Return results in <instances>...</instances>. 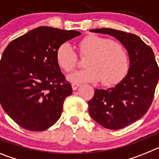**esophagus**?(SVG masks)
Returning <instances> with one entry per match:
<instances>
[{"label": "esophagus", "mask_w": 159, "mask_h": 159, "mask_svg": "<svg viewBox=\"0 0 159 159\" xmlns=\"http://www.w3.org/2000/svg\"><path fill=\"white\" fill-rule=\"evenodd\" d=\"M80 86V84H75V83H73V84H71V88H72L73 91H75V90H77V88H78Z\"/></svg>", "instance_id": "obj_1"}]
</instances>
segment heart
I'll use <instances>...</instances> for the list:
<instances>
[{"label": "heart", "instance_id": "1", "mask_svg": "<svg viewBox=\"0 0 159 159\" xmlns=\"http://www.w3.org/2000/svg\"><path fill=\"white\" fill-rule=\"evenodd\" d=\"M81 55L88 56L85 68L67 75L72 83L96 82L99 80L105 85L119 82L126 75L129 67L128 55L125 48L107 38L96 35L85 37L80 43ZM57 59L60 67L70 71L75 67L77 56L69 43L65 42L58 48Z\"/></svg>", "mask_w": 159, "mask_h": 159}]
</instances>
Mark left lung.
<instances>
[{
  "instance_id": "8db88e82",
  "label": "left lung",
  "mask_w": 159,
  "mask_h": 159,
  "mask_svg": "<svg viewBox=\"0 0 159 159\" xmlns=\"http://www.w3.org/2000/svg\"><path fill=\"white\" fill-rule=\"evenodd\" d=\"M119 40L129 57L127 75L115 87L95 89L88 101L89 115L105 128L119 130L141 119L148 111L158 81L159 69L150 46L132 33L112 29H91Z\"/></svg>"
}]
</instances>
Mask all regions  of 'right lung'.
<instances>
[{"label": "right lung", "instance_id": "obj_1", "mask_svg": "<svg viewBox=\"0 0 159 159\" xmlns=\"http://www.w3.org/2000/svg\"><path fill=\"white\" fill-rule=\"evenodd\" d=\"M81 35L40 26L8 43L0 61V102L15 123L31 131L47 130L61 116L72 88L61 72L58 48Z\"/></svg>", "mask_w": 159, "mask_h": 159}]
</instances>
